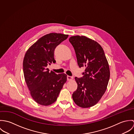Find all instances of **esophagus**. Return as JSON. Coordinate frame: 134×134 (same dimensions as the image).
I'll return each instance as SVG.
<instances>
[{"instance_id": "1", "label": "esophagus", "mask_w": 134, "mask_h": 134, "mask_svg": "<svg viewBox=\"0 0 134 134\" xmlns=\"http://www.w3.org/2000/svg\"><path fill=\"white\" fill-rule=\"evenodd\" d=\"M67 79L68 81H71L73 79V77L72 76H67Z\"/></svg>"}]
</instances>
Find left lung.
<instances>
[{"mask_svg":"<svg viewBox=\"0 0 134 134\" xmlns=\"http://www.w3.org/2000/svg\"><path fill=\"white\" fill-rule=\"evenodd\" d=\"M79 68H85L84 76L75 77L77 89L72 98L77 106L89 108L96 105L104 94L110 78L108 61L102 46L85 36L71 37Z\"/></svg>","mask_w":134,"mask_h":134,"instance_id":"1","label":"left lung"}]
</instances>
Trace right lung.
Returning a JSON list of instances; mask_svg holds the SVG:
<instances>
[{"label": "right lung", "mask_w": 134, "mask_h": 134, "mask_svg": "<svg viewBox=\"0 0 134 134\" xmlns=\"http://www.w3.org/2000/svg\"><path fill=\"white\" fill-rule=\"evenodd\" d=\"M69 35L57 33L46 35L32 45L27 51L23 60L25 80L34 100L43 106L55 103L67 75L49 72L48 65L55 63L54 51Z\"/></svg>", "instance_id": "obj_1"}]
</instances>
